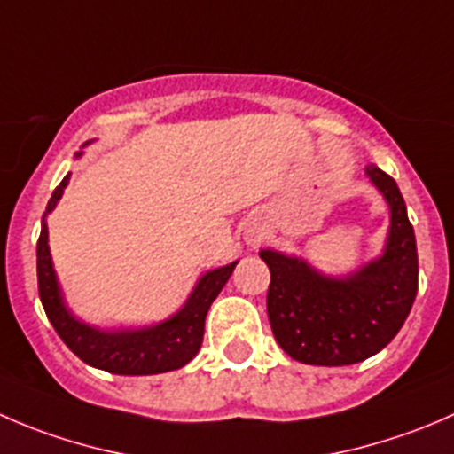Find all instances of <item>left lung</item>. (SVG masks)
<instances>
[{
	"label": "left lung",
	"instance_id": "1",
	"mask_svg": "<svg viewBox=\"0 0 454 454\" xmlns=\"http://www.w3.org/2000/svg\"><path fill=\"white\" fill-rule=\"evenodd\" d=\"M366 177L390 210L380 257L348 275H324L297 254L263 248L270 268L268 319L286 355L310 366H350L380 353L406 321L417 297V241L397 182L375 164Z\"/></svg>",
	"mask_w": 454,
	"mask_h": 454
}]
</instances>
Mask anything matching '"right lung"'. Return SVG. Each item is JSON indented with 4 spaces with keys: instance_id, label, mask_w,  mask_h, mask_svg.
<instances>
[{
    "instance_id": "add662e5",
    "label": "right lung",
    "mask_w": 454,
    "mask_h": 454,
    "mask_svg": "<svg viewBox=\"0 0 454 454\" xmlns=\"http://www.w3.org/2000/svg\"><path fill=\"white\" fill-rule=\"evenodd\" d=\"M83 153H74L82 157ZM70 173L61 179L48 200L46 213L42 217V232L37 241V286L39 299L51 319L52 328L66 346L82 359L83 364L113 375H160V372L177 371L186 366L201 348L204 339V321L210 303L217 299L232 270L239 262L204 272L188 294L186 303L153 325L142 328H113L101 330L86 321L77 319L64 301L59 279L52 266L51 248H48L46 217L59 204L64 188L68 186Z\"/></svg>"
}]
</instances>
